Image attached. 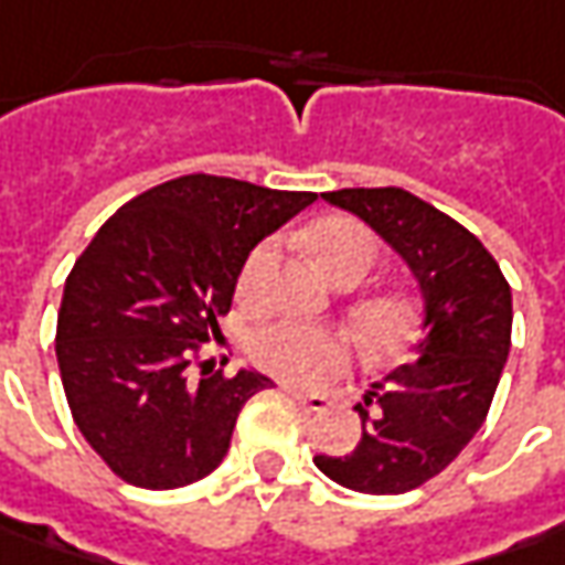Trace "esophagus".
<instances>
[{"label":"esophagus","mask_w":565,"mask_h":565,"mask_svg":"<svg viewBox=\"0 0 565 565\" xmlns=\"http://www.w3.org/2000/svg\"><path fill=\"white\" fill-rule=\"evenodd\" d=\"M281 388L287 398H294V402L303 407V411H312V414H319V411H326V407L331 405L329 395H319V392H300V388H294V385H281Z\"/></svg>","instance_id":"esophagus-1"}]
</instances>
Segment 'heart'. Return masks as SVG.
I'll use <instances>...</instances> for the list:
<instances>
[{
    "label": "heart",
    "mask_w": 565,
    "mask_h": 565,
    "mask_svg": "<svg viewBox=\"0 0 565 565\" xmlns=\"http://www.w3.org/2000/svg\"><path fill=\"white\" fill-rule=\"evenodd\" d=\"M309 249L319 268L331 281L354 278L360 281L380 256V239L370 227L351 217H331L312 231ZM278 262V243L262 239L243 262L239 297L256 303L262 284ZM354 329L363 348L376 356L398 354L417 329V307L398 290H382L356 300L351 309ZM249 354L271 376L294 385H319L322 380L341 376L351 366V341L334 329L300 326V322H271L258 329L249 341Z\"/></svg>",
    "instance_id": "heart-1"
}]
</instances>
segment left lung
<instances>
[{"label": "left lung", "instance_id": "8db88e82", "mask_svg": "<svg viewBox=\"0 0 565 565\" xmlns=\"http://www.w3.org/2000/svg\"><path fill=\"white\" fill-rule=\"evenodd\" d=\"M322 199L354 211L411 265L427 334L354 407L363 420L354 452L312 461L356 493H407L449 468L487 420L512 341V290L478 236L398 185Z\"/></svg>", "mask_w": 565, "mask_h": 565}]
</instances>
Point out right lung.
I'll list each match as a JSON object with an SVG mask.
<instances>
[{"label": "right lung", "mask_w": 565, "mask_h": 565, "mask_svg": "<svg viewBox=\"0 0 565 565\" xmlns=\"http://www.w3.org/2000/svg\"><path fill=\"white\" fill-rule=\"evenodd\" d=\"M312 202L316 192L189 173L126 202L78 256L56 360L75 424L116 478L177 490L221 465L239 411L271 380L224 376L202 348L221 338L249 249Z\"/></svg>", "instance_id": "1"}]
</instances>
